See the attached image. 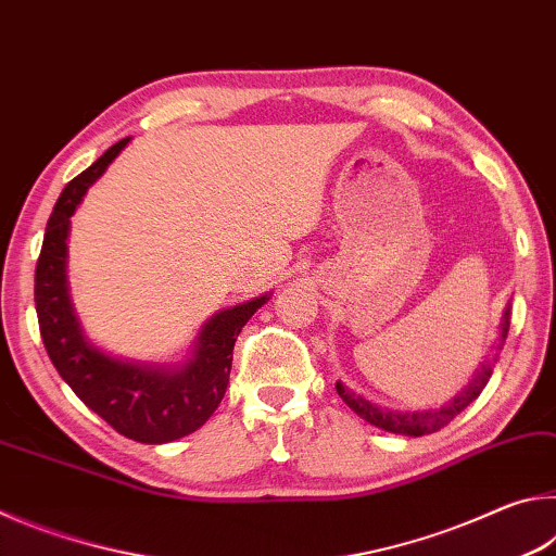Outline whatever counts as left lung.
I'll return each mask as SVG.
<instances>
[{"mask_svg":"<svg viewBox=\"0 0 556 556\" xmlns=\"http://www.w3.org/2000/svg\"><path fill=\"white\" fill-rule=\"evenodd\" d=\"M507 328H510V304L505 306L503 318H501V343L495 348L501 351L505 338H507ZM493 375V363L485 361L481 368L476 370L473 380L466 384L464 392H458L454 400L439 409H425V412H397V409H388V407H378L370 400H365L363 394H355L353 390H348L343 382H336V390L341 394V400L351 407L357 417H363L365 421H370L372 427H380L384 431H392V434H404V437H425V434H434V431L444 429L451 419L458 417L470 402H473L478 394L483 392V388L491 380Z\"/></svg>","mask_w":556,"mask_h":556,"instance_id":"1","label":"left lung"}]
</instances>
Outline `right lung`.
I'll return each instance as SVG.
<instances>
[{
  "label": "right lung",
  "mask_w": 556,
  "mask_h": 556,
  "mask_svg": "<svg viewBox=\"0 0 556 556\" xmlns=\"http://www.w3.org/2000/svg\"><path fill=\"white\" fill-rule=\"evenodd\" d=\"M127 142L129 137L119 139L63 188L46 225L41 255L36 262L34 301L46 353L86 407L127 439L166 444L193 434L218 409L228 390L235 341L271 294L211 316L195 338L193 355L181 365L122 361L88 341L75 316L65 275L71 215Z\"/></svg>",
  "instance_id": "obj_1"
}]
</instances>
